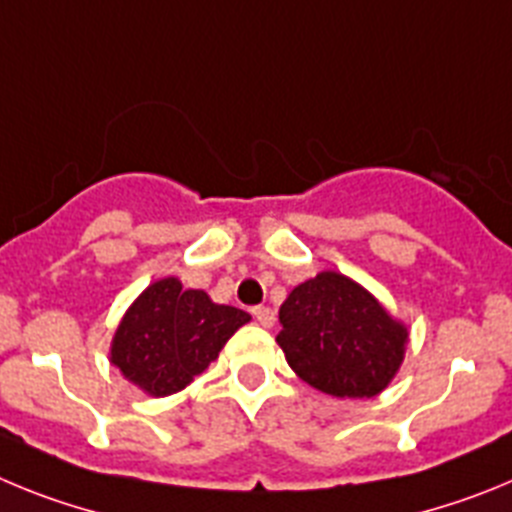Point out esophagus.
Masks as SVG:
<instances>
[{
	"label": "esophagus",
	"mask_w": 512,
	"mask_h": 512,
	"mask_svg": "<svg viewBox=\"0 0 512 512\" xmlns=\"http://www.w3.org/2000/svg\"><path fill=\"white\" fill-rule=\"evenodd\" d=\"M253 318H256V323L259 325H264V328H271V325H274V310H271V307H253Z\"/></svg>",
	"instance_id": "1"
}]
</instances>
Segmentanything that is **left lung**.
<instances>
[{
  "instance_id": "left-lung-1",
  "label": "left lung",
  "mask_w": 512,
  "mask_h": 512,
  "mask_svg": "<svg viewBox=\"0 0 512 512\" xmlns=\"http://www.w3.org/2000/svg\"><path fill=\"white\" fill-rule=\"evenodd\" d=\"M279 323L287 364L325 395H379L405 359L408 328L338 271H320L292 289Z\"/></svg>"
}]
</instances>
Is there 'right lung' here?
<instances>
[{
    "instance_id": "add662e5",
    "label": "right lung",
    "mask_w": 512,
    "mask_h": 512,
    "mask_svg": "<svg viewBox=\"0 0 512 512\" xmlns=\"http://www.w3.org/2000/svg\"><path fill=\"white\" fill-rule=\"evenodd\" d=\"M248 320V312L215 305L202 289H182L174 277L158 279L122 315L110 361L148 395H174L205 372Z\"/></svg>"
}]
</instances>
